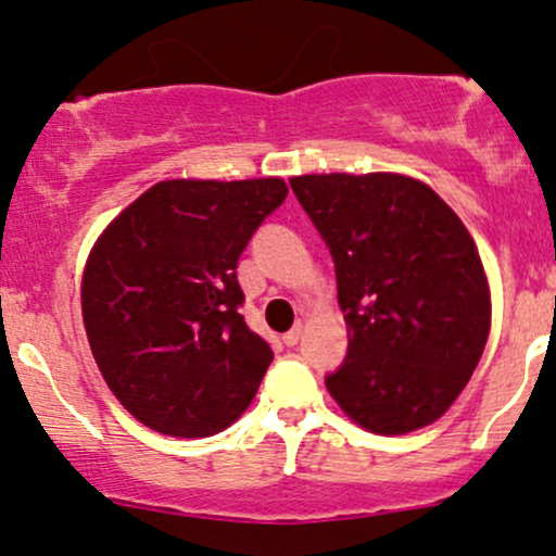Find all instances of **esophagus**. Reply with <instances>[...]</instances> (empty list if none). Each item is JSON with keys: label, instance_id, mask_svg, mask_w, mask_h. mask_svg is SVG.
Returning a JSON list of instances; mask_svg holds the SVG:
<instances>
[{"label": "esophagus", "instance_id": "34e87169", "mask_svg": "<svg viewBox=\"0 0 556 556\" xmlns=\"http://www.w3.org/2000/svg\"><path fill=\"white\" fill-rule=\"evenodd\" d=\"M300 334H303V324H295V327H292L290 331H287V334L282 337L285 340V344L287 348H292V344H298V340H300Z\"/></svg>", "mask_w": 556, "mask_h": 556}]
</instances>
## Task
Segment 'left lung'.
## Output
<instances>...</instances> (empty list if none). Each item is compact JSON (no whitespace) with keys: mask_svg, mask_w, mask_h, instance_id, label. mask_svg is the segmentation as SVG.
<instances>
[{"mask_svg":"<svg viewBox=\"0 0 556 556\" xmlns=\"http://www.w3.org/2000/svg\"><path fill=\"white\" fill-rule=\"evenodd\" d=\"M327 240L348 358L327 376L361 429L431 426L468 387L491 329V290L468 227L426 182L400 172L290 177Z\"/></svg>","mask_w":556,"mask_h":556,"instance_id":"1","label":"left lung"}]
</instances>
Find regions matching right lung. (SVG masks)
Returning <instances> with one entry per match:
<instances>
[{
	"label": "right lung",
	"instance_id": "1",
	"mask_svg": "<svg viewBox=\"0 0 556 556\" xmlns=\"http://www.w3.org/2000/svg\"><path fill=\"white\" fill-rule=\"evenodd\" d=\"M282 177L162 180L93 242L83 327L119 405L167 437H212L256 397L271 348L240 316L238 261Z\"/></svg>",
	"mask_w": 556,
	"mask_h": 556
}]
</instances>
